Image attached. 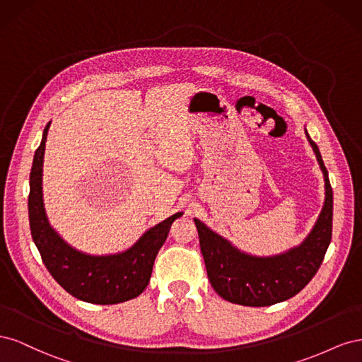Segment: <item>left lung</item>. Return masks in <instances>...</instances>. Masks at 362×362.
<instances>
[{
  "instance_id": "1",
  "label": "left lung",
  "mask_w": 362,
  "mask_h": 362,
  "mask_svg": "<svg viewBox=\"0 0 362 362\" xmlns=\"http://www.w3.org/2000/svg\"><path fill=\"white\" fill-rule=\"evenodd\" d=\"M305 136L319 161L325 180V202L311 231L298 246L276 255L258 257L234 246L228 238L193 218L199 234L208 279L228 302L245 306H269L298 294L319 270L332 237L334 196L322 154L308 131Z\"/></svg>"
}]
</instances>
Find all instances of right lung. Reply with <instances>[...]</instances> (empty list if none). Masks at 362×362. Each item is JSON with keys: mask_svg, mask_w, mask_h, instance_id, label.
I'll return each instance as SVG.
<instances>
[{"mask_svg": "<svg viewBox=\"0 0 362 362\" xmlns=\"http://www.w3.org/2000/svg\"><path fill=\"white\" fill-rule=\"evenodd\" d=\"M49 125L51 122L43 129L40 146L33 160L28 196L31 237L43 264L64 290L80 300L113 305L134 299L148 287L152 266L166 242L170 225L184 213H175L146 229L128 249L116 254L92 255L74 247L51 226L43 204V157Z\"/></svg>", "mask_w": 362, "mask_h": 362, "instance_id": "1", "label": "right lung"}]
</instances>
